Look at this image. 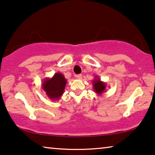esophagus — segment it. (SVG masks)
Returning <instances> with one entry per match:
<instances>
[{
  "instance_id": "esophagus-1",
  "label": "esophagus",
  "mask_w": 155,
  "mask_h": 155,
  "mask_svg": "<svg viewBox=\"0 0 155 155\" xmlns=\"http://www.w3.org/2000/svg\"><path fill=\"white\" fill-rule=\"evenodd\" d=\"M76 77H77V78H78V79H81V78H82V74H77V75H76Z\"/></svg>"
}]
</instances>
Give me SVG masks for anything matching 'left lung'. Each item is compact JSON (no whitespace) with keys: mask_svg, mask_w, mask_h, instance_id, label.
<instances>
[{"mask_svg":"<svg viewBox=\"0 0 155 155\" xmlns=\"http://www.w3.org/2000/svg\"><path fill=\"white\" fill-rule=\"evenodd\" d=\"M93 87H94V90L95 91V93L98 94V96L101 95L104 91L106 90V87H107V84L106 83L103 82L101 80L98 76H96L95 78L93 80Z\"/></svg>","mask_w":155,"mask_h":155,"instance_id":"left-lung-1","label":"left lung"}]
</instances>
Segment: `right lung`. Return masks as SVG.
Returning <instances> with one entry per match:
<instances>
[{
	"label": "right lung",
	"instance_id": "add662e5",
	"mask_svg": "<svg viewBox=\"0 0 155 155\" xmlns=\"http://www.w3.org/2000/svg\"><path fill=\"white\" fill-rule=\"evenodd\" d=\"M66 83L67 79L64 74L57 72L52 78H46L41 83V87L50 99L58 101L64 93Z\"/></svg>",
	"mask_w": 155,
	"mask_h": 155
}]
</instances>
